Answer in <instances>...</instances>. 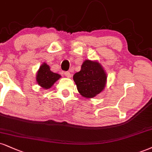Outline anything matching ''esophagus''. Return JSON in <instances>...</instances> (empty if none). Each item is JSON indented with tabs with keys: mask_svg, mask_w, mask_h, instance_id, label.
Here are the masks:
<instances>
[{
	"mask_svg": "<svg viewBox=\"0 0 152 152\" xmlns=\"http://www.w3.org/2000/svg\"><path fill=\"white\" fill-rule=\"evenodd\" d=\"M64 74H65V75L67 77H72V75H71V73L69 72H65Z\"/></svg>",
	"mask_w": 152,
	"mask_h": 152,
	"instance_id": "1",
	"label": "esophagus"
}]
</instances>
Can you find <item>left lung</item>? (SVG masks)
Returning a JSON list of instances; mask_svg holds the SVG:
<instances>
[{"label":"left lung","mask_w":152,"mask_h":152,"mask_svg":"<svg viewBox=\"0 0 152 152\" xmlns=\"http://www.w3.org/2000/svg\"><path fill=\"white\" fill-rule=\"evenodd\" d=\"M106 73L97 61L86 60L81 70L73 76L77 90L85 98H94L104 90L106 84Z\"/></svg>","instance_id":"1"}]
</instances>
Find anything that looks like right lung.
<instances>
[{"label": "right lung", "mask_w": 152, "mask_h": 152, "mask_svg": "<svg viewBox=\"0 0 152 152\" xmlns=\"http://www.w3.org/2000/svg\"><path fill=\"white\" fill-rule=\"evenodd\" d=\"M61 77L59 74L50 71V67L44 63L37 71L36 80L39 85L47 89H50Z\"/></svg>", "instance_id": "right-lung-1"}]
</instances>
